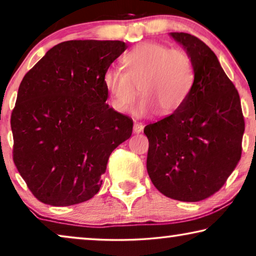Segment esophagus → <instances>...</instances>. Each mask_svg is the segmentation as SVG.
<instances>
[{
	"label": "esophagus",
	"instance_id": "1",
	"mask_svg": "<svg viewBox=\"0 0 256 256\" xmlns=\"http://www.w3.org/2000/svg\"><path fill=\"white\" fill-rule=\"evenodd\" d=\"M143 128H144V126H143L141 122H134V132L135 134H140L143 130Z\"/></svg>",
	"mask_w": 256,
	"mask_h": 256
}]
</instances>
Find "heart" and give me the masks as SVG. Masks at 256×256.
<instances>
[{"label":"heart","mask_w":256,"mask_h":256,"mask_svg":"<svg viewBox=\"0 0 256 256\" xmlns=\"http://www.w3.org/2000/svg\"><path fill=\"white\" fill-rule=\"evenodd\" d=\"M122 62L126 71L110 66L102 76L110 106L118 113L132 104L138 86L142 98L134 113L143 116L156 110L160 116H166L182 107L194 86V62L180 48L146 42L127 52Z\"/></svg>","instance_id":"b5f03b06"}]
</instances>
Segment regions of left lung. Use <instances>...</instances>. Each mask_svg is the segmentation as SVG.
I'll return each instance as SVG.
<instances>
[{"mask_svg":"<svg viewBox=\"0 0 256 256\" xmlns=\"http://www.w3.org/2000/svg\"><path fill=\"white\" fill-rule=\"evenodd\" d=\"M190 56L194 86L180 108L146 126V170L166 197L199 202L220 188L241 158L244 121L239 93L211 48L185 32H170Z\"/></svg>","mask_w":256,"mask_h":256,"instance_id":"left-lung-1","label":"left lung"}]
</instances>
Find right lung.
Returning <instances> with one entry per match:
<instances>
[{
	"label": "right lung",
	"instance_id": "right-lung-1",
	"mask_svg": "<svg viewBox=\"0 0 256 256\" xmlns=\"http://www.w3.org/2000/svg\"><path fill=\"white\" fill-rule=\"evenodd\" d=\"M128 46L121 40H68L24 76L12 113V158L38 200L79 204L100 190L113 150L132 120L106 104L104 72Z\"/></svg>",
	"mask_w": 256,
	"mask_h": 256
}]
</instances>
